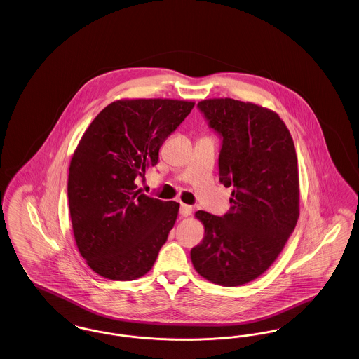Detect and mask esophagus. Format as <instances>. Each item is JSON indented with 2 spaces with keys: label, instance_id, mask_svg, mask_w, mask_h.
Returning a JSON list of instances; mask_svg holds the SVG:
<instances>
[{
  "label": "esophagus",
  "instance_id": "1",
  "mask_svg": "<svg viewBox=\"0 0 359 359\" xmlns=\"http://www.w3.org/2000/svg\"><path fill=\"white\" fill-rule=\"evenodd\" d=\"M191 214H192V207L182 203V205H180V215H182V217H189Z\"/></svg>",
  "mask_w": 359,
  "mask_h": 359
}]
</instances>
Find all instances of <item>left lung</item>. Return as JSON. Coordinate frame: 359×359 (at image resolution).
<instances>
[{"instance_id":"left-lung-1","label":"left lung","mask_w":359,"mask_h":359,"mask_svg":"<svg viewBox=\"0 0 359 359\" xmlns=\"http://www.w3.org/2000/svg\"><path fill=\"white\" fill-rule=\"evenodd\" d=\"M198 107L222 136L219 180L234 189L223 217L195 212L205 237L191 249V261L205 280L238 287L269 269L296 227V149L287 125L271 109L233 98L205 100Z\"/></svg>"}]
</instances>
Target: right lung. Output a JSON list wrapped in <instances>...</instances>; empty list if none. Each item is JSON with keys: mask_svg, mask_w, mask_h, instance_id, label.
Returning <instances> with one entry per match:
<instances>
[{"mask_svg": "<svg viewBox=\"0 0 359 359\" xmlns=\"http://www.w3.org/2000/svg\"><path fill=\"white\" fill-rule=\"evenodd\" d=\"M195 102L118 100L88 125L69 163V215L86 264L114 281L148 273L176 222L180 205L137 189V177L158 161L167 137Z\"/></svg>", "mask_w": 359, "mask_h": 359, "instance_id": "obj_1", "label": "right lung"}]
</instances>
